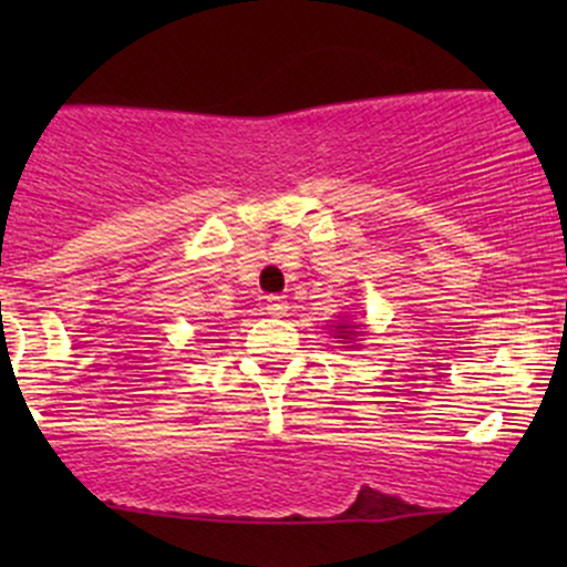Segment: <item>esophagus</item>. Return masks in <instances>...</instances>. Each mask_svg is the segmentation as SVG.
I'll list each match as a JSON object with an SVG mask.
<instances>
[{
  "label": "esophagus",
  "mask_w": 567,
  "mask_h": 567,
  "mask_svg": "<svg viewBox=\"0 0 567 567\" xmlns=\"http://www.w3.org/2000/svg\"><path fill=\"white\" fill-rule=\"evenodd\" d=\"M264 311H266V315H269V317H285V315H288V301H285L282 296L266 298Z\"/></svg>",
  "instance_id": "esophagus-1"
}]
</instances>
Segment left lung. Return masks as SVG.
<instances>
[{
    "mask_svg": "<svg viewBox=\"0 0 567 567\" xmlns=\"http://www.w3.org/2000/svg\"><path fill=\"white\" fill-rule=\"evenodd\" d=\"M336 333H338V338H341V336H349L351 333V330H347L349 328V324H336Z\"/></svg>",
    "mask_w": 567,
    "mask_h": 567,
    "instance_id": "obj_1",
    "label": "left lung"
}]
</instances>
